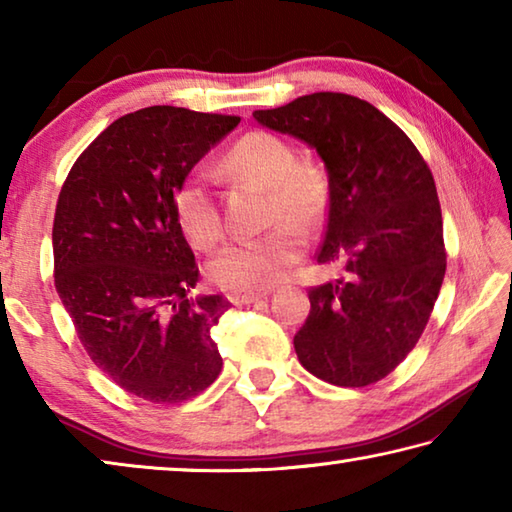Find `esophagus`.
<instances>
[{"label": "esophagus", "mask_w": 512, "mask_h": 512, "mask_svg": "<svg viewBox=\"0 0 512 512\" xmlns=\"http://www.w3.org/2000/svg\"><path fill=\"white\" fill-rule=\"evenodd\" d=\"M266 296V291H250V289H235L228 293L230 302H241V305H248V302H257Z\"/></svg>", "instance_id": "1"}]
</instances>
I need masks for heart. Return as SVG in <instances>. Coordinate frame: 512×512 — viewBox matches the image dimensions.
Listing matches in <instances>:
<instances>
[{"label": "heart", "mask_w": 512, "mask_h": 512, "mask_svg": "<svg viewBox=\"0 0 512 512\" xmlns=\"http://www.w3.org/2000/svg\"><path fill=\"white\" fill-rule=\"evenodd\" d=\"M225 176L268 187L266 235L232 241L207 264V275L223 289H266L280 282L305 253V237L323 223L329 207V180L316 162L298 160L280 135L250 131L225 151ZM173 219L198 250H210L223 237V221L212 189L201 176H187L173 194Z\"/></svg>", "instance_id": "b5f03b06"}]
</instances>
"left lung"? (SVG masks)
Listing matches in <instances>:
<instances>
[{
    "mask_svg": "<svg viewBox=\"0 0 512 512\" xmlns=\"http://www.w3.org/2000/svg\"><path fill=\"white\" fill-rule=\"evenodd\" d=\"M253 117L316 149L327 169L318 262L343 264L345 277L309 289L298 359L334 386L375 384L415 348L443 287V214L427 162L400 126L350 94H305Z\"/></svg>",
    "mask_w": 512,
    "mask_h": 512,
    "instance_id": "1",
    "label": "left lung"
}]
</instances>
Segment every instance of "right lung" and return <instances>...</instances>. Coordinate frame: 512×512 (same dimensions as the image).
<instances>
[{"instance_id": "add662e5", "label": "right lung", "mask_w": 512, "mask_h": 512, "mask_svg": "<svg viewBox=\"0 0 512 512\" xmlns=\"http://www.w3.org/2000/svg\"><path fill=\"white\" fill-rule=\"evenodd\" d=\"M239 117L151 106L119 117L60 189L56 291L94 366L142 400L176 404L221 372L212 339L230 302L196 296L198 266L173 194Z\"/></svg>"}]
</instances>
